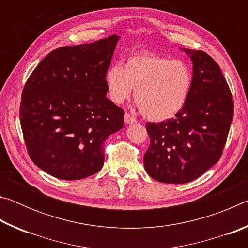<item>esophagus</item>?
Returning a JSON list of instances; mask_svg holds the SVG:
<instances>
[{
    "mask_svg": "<svg viewBox=\"0 0 248 248\" xmlns=\"http://www.w3.org/2000/svg\"><path fill=\"white\" fill-rule=\"evenodd\" d=\"M124 123L127 124H136L137 123V119L132 117L131 115H129L125 112L124 114Z\"/></svg>",
    "mask_w": 248,
    "mask_h": 248,
    "instance_id": "esophagus-1",
    "label": "esophagus"
}]
</instances>
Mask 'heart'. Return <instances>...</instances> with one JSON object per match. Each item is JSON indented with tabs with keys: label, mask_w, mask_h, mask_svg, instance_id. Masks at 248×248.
I'll return each mask as SVG.
<instances>
[{
	"label": "heart",
	"mask_w": 248,
	"mask_h": 248,
	"mask_svg": "<svg viewBox=\"0 0 248 248\" xmlns=\"http://www.w3.org/2000/svg\"><path fill=\"white\" fill-rule=\"evenodd\" d=\"M108 96L123 104L132 93L145 118L164 121L173 118L186 105L194 75L183 60L141 52L130 56L124 66L112 64L105 74Z\"/></svg>",
	"instance_id": "heart-1"
}]
</instances>
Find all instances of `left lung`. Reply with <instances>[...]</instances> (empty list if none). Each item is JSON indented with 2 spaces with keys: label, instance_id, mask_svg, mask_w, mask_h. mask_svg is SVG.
I'll use <instances>...</instances> for the list:
<instances>
[{
  "label": "left lung",
  "instance_id": "8db88e82",
  "mask_svg": "<svg viewBox=\"0 0 248 248\" xmlns=\"http://www.w3.org/2000/svg\"><path fill=\"white\" fill-rule=\"evenodd\" d=\"M183 51L190 57L194 75L186 105L175 118L145 124L151 140L144 154L145 170L166 184L189 183L219 161L234 112L219 64L200 50Z\"/></svg>",
  "mask_w": 248,
  "mask_h": 248
}]
</instances>
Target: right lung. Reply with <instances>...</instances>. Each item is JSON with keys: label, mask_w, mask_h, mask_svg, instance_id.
Instances as JSON below:
<instances>
[{"label": "right lung", "mask_w": 248, "mask_h": 248, "mask_svg": "<svg viewBox=\"0 0 248 248\" xmlns=\"http://www.w3.org/2000/svg\"><path fill=\"white\" fill-rule=\"evenodd\" d=\"M120 37L53 50L25 84L19 118L31 161L59 179L89 177L104 165L105 140L124 127L105 74Z\"/></svg>", "instance_id": "obj_1"}]
</instances>
